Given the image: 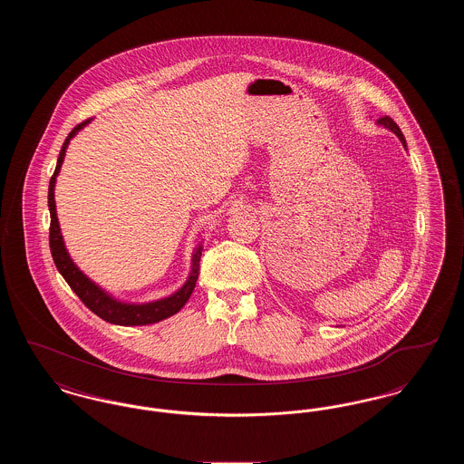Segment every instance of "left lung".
<instances>
[{"instance_id": "8db88e82", "label": "left lung", "mask_w": 464, "mask_h": 464, "mask_svg": "<svg viewBox=\"0 0 464 464\" xmlns=\"http://www.w3.org/2000/svg\"><path fill=\"white\" fill-rule=\"evenodd\" d=\"M377 123H379V125H382V127H384V129H390V130H392V132L397 133V137H398V139H400V140H401V144H403V148H407V144H405V137H403V133H401V130H400V129H398L397 123H395V121H393V120H392V118H390V116H382V118H379V120H377Z\"/></svg>"}]
</instances>
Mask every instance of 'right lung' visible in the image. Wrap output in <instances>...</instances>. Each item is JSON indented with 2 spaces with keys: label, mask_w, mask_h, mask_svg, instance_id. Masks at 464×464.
Masks as SVG:
<instances>
[{
  "label": "right lung",
  "mask_w": 464,
  "mask_h": 464,
  "mask_svg": "<svg viewBox=\"0 0 464 464\" xmlns=\"http://www.w3.org/2000/svg\"><path fill=\"white\" fill-rule=\"evenodd\" d=\"M89 120L82 121L80 125H76L71 133L67 135L61 155L57 160V167L55 172L50 179V186H48V208H50V252L53 257V263L57 266L59 273L64 276L67 285L72 288V292L82 299V303L93 311L97 316H101L102 320L114 324V325H150L156 324L160 320H165L172 314H176L179 309L182 308L189 295L193 294L197 280H198L199 257H201V245L195 250L193 254V265H191V273L186 280V284L177 290L176 294L153 301V303H146V304H127L121 303L114 297H111L108 292H104L99 285H95L90 280L87 275H83V271L78 269V266L74 265L67 254L64 240L61 235V227H59V219H57V212H55V198H53V189H55V179L61 172V165L64 161L66 156L67 146L69 140L80 132L85 125H89Z\"/></svg>",
  "instance_id": "obj_1"
}]
</instances>
